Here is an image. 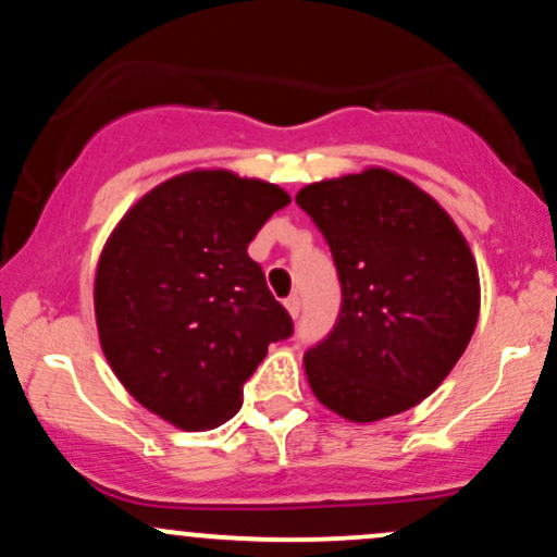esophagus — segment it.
Wrapping results in <instances>:
<instances>
[{"mask_svg":"<svg viewBox=\"0 0 557 557\" xmlns=\"http://www.w3.org/2000/svg\"><path fill=\"white\" fill-rule=\"evenodd\" d=\"M285 309H287V314H290L293 319H298V314H300V298L298 296L285 298Z\"/></svg>","mask_w":557,"mask_h":557,"instance_id":"1","label":"esophagus"}]
</instances>
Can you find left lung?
Wrapping results in <instances>:
<instances>
[{"instance_id": "1", "label": "left lung", "mask_w": 557, "mask_h": 557, "mask_svg": "<svg viewBox=\"0 0 557 557\" xmlns=\"http://www.w3.org/2000/svg\"><path fill=\"white\" fill-rule=\"evenodd\" d=\"M296 203L341 277L335 327L306 350L317 400L348 421L408 411L461 359L479 319V274L456 222L389 170L311 183Z\"/></svg>"}]
</instances>
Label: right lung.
<instances>
[{
	"label": "right lung",
	"instance_id": "right-lung-1",
	"mask_svg": "<svg viewBox=\"0 0 557 557\" xmlns=\"http://www.w3.org/2000/svg\"><path fill=\"white\" fill-rule=\"evenodd\" d=\"M290 203L277 185L194 170L149 190L107 240L94 309L101 350L140 406L188 432L225 424L293 319L248 243Z\"/></svg>",
	"mask_w": 557,
	"mask_h": 557
}]
</instances>
